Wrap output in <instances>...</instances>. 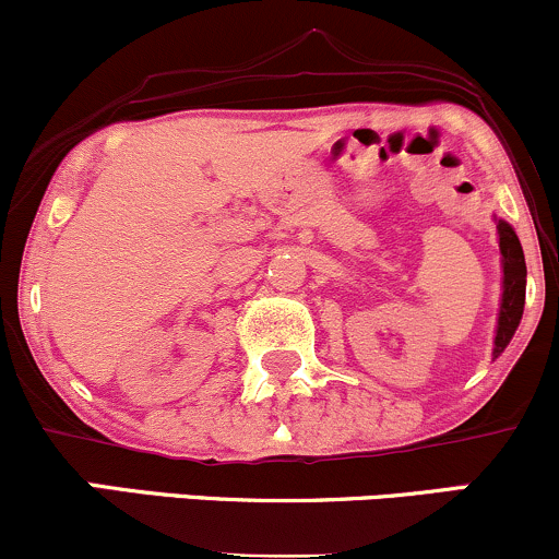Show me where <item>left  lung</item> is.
I'll use <instances>...</instances> for the list:
<instances>
[{"mask_svg":"<svg viewBox=\"0 0 559 559\" xmlns=\"http://www.w3.org/2000/svg\"><path fill=\"white\" fill-rule=\"evenodd\" d=\"M497 221V236H499V254H502V299H499L497 312V329H493V349L491 360L507 349V344L515 336L518 325L523 318L525 305V258L521 239H518L515 228L502 217Z\"/></svg>","mask_w":559,"mask_h":559,"instance_id":"left-lung-1","label":"left lung"}]
</instances>
